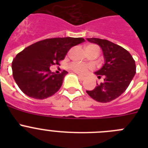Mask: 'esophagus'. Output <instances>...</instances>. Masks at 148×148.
Segmentation results:
<instances>
[{
	"mask_svg": "<svg viewBox=\"0 0 148 148\" xmlns=\"http://www.w3.org/2000/svg\"><path fill=\"white\" fill-rule=\"evenodd\" d=\"M78 78H79V79H80V80H82V81L84 80V79L86 78L85 77L83 76V75H78Z\"/></svg>",
	"mask_w": 148,
	"mask_h": 148,
	"instance_id": "esophagus-1",
	"label": "esophagus"
}]
</instances>
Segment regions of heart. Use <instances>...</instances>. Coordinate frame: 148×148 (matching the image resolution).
Here are the masks:
<instances>
[{"label":"heart","mask_w":148,"mask_h":148,"mask_svg":"<svg viewBox=\"0 0 148 148\" xmlns=\"http://www.w3.org/2000/svg\"><path fill=\"white\" fill-rule=\"evenodd\" d=\"M85 49L97 50L99 53V51H100L99 47L96 45H94V44H90V45H87L85 47ZM70 68L73 70V71L75 72V73H79V74H84V73H87V72L90 70V68H91V66L88 64H80V63L73 62L70 65Z\"/></svg>","instance_id":"b5f03b06"}]
</instances>
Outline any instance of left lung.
Here are the masks:
<instances>
[{
  "label": "left lung",
  "instance_id": "obj_1",
  "mask_svg": "<svg viewBox=\"0 0 148 148\" xmlns=\"http://www.w3.org/2000/svg\"><path fill=\"white\" fill-rule=\"evenodd\" d=\"M89 42L99 45L103 51L104 64L95 72L98 78L104 77V82L87 93L99 102L107 103L114 100L127 88L136 74V64L127 50L105 39L90 38Z\"/></svg>",
  "mask_w": 148,
  "mask_h": 148
}]
</instances>
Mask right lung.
I'll return each instance as SVG.
<instances>
[{"mask_svg": "<svg viewBox=\"0 0 148 148\" xmlns=\"http://www.w3.org/2000/svg\"><path fill=\"white\" fill-rule=\"evenodd\" d=\"M82 38H54L40 40L18 53L12 63V75L22 92L44 99L58 92L67 72L51 73L49 67L64 60L68 51L84 42Z\"/></svg>", "mask_w": 148, "mask_h": 148, "instance_id": "add662e5", "label": "right lung"}]
</instances>
